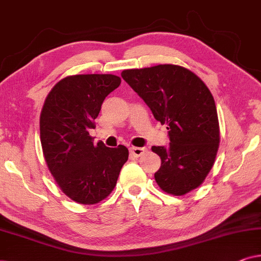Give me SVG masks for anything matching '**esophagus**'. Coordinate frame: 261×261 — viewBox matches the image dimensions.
<instances>
[{"mask_svg":"<svg viewBox=\"0 0 261 261\" xmlns=\"http://www.w3.org/2000/svg\"><path fill=\"white\" fill-rule=\"evenodd\" d=\"M129 152L133 154L134 156H141L144 153L146 152V148L145 147H130L129 148Z\"/></svg>","mask_w":261,"mask_h":261,"instance_id":"1","label":"esophagus"}]
</instances>
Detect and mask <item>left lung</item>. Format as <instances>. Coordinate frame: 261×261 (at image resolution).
I'll return each mask as SVG.
<instances>
[{"mask_svg":"<svg viewBox=\"0 0 261 261\" xmlns=\"http://www.w3.org/2000/svg\"><path fill=\"white\" fill-rule=\"evenodd\" d=\"M121 76L169 129L170 145L152 147L162 159L156 184L173 196L195 190L212 170L220 144L219 117L208 87L192 71L173 64L123 70Z\"/></svg>","mask_w":261,"mask_h":261,"instance_id":"obj_1","label":"left lung"}]
</instances>
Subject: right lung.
<instances>
[{
  "label": "right lung",
  "mask_w": 261,
  "mask_h": 261,
  "mask_svg": "<svg viewBox=\"0 0 261 261\" xmlns=\"http://www.w3.org/2000/svg\"><path fill=\"white\" fill-rule=\"evenodd\" d=\"M121 84L115 74H73L48 92L40 114V141L45 162L64 194L81 204H96L112 194L123 164L126 146L94 145L102 103Z\"/></svg>",
  "instance_id": "add662e5"
}]
</instances>
